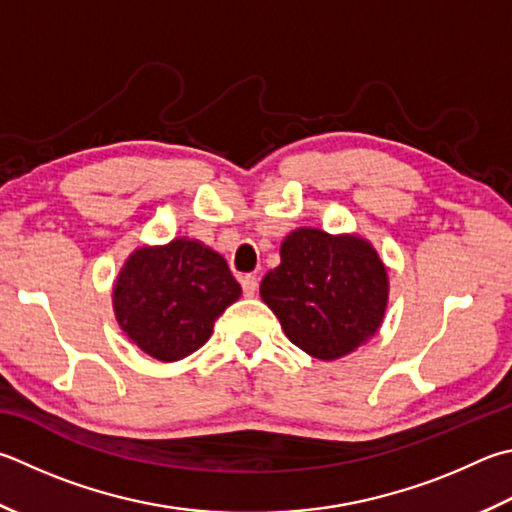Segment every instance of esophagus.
Instances as JSON below:
<instances>
[{
	"label": "esophagus",
	"mask_w": 512,
	"mask_h": 512,
	"mask_svg": "<svg viewBox=\"0 0 512 512\" xmlns=\"http://www.w3.org/2000/svg\"><path fill=\"white\" fill-rule=\"evenodd\" d=\"M241 288H244L246 297H253L257 291V277L255 275H241Z\"/></svg>",
	"instance_id": "esophagus-1"
}]
</instances>
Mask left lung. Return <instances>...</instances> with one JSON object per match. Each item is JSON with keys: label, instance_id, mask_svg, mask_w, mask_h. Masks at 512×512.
<instances>
[{"label": "left lung", "instance_id": "left-lung-1", "mask_svg": "<svg viewBox=\"0 0 512 512\" xmlns=\"http://www.w3.org/2000/svg\"><path fill=\"white\" fill-rule=\"evenodd\" d=\"M280 266L259 295L286 338L318 360H338L376 336L389 302V275L371 241L295 228L280 246Z\"/></svg>", "mask_w": 512, "mask_h": 512}]
</instances>
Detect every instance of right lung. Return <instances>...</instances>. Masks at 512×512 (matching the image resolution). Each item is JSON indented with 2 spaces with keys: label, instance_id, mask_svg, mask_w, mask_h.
<instances>
[{
  "label": "right lung",
  "instance_id": "1",
  "mask_svg": "<svg viewBox=\"0 0 512 512\" xmlns=\"http://www.w3.org/2000/svg\"><path fill=\"white\" fill-rule=\"evenodd\" d=\"M241 295L226 259L199 239L138 246L111 288L118 327L150 358L176 362L212 336L215 320Z\"/></svg>",
  "mask_w": 512,
  "mask_h": 512
}]
</instances>
